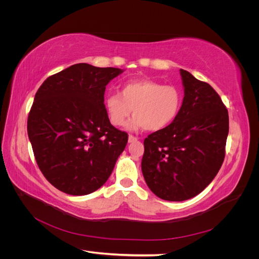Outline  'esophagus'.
I'll return each instance as SVG.
<instances>
[{"label": "esophagus", "instance_id": "1", "mask_svg": "<svg viewBox=\"0 0 259 259\" xmlns=\"http://www.w3.org/2000/svg\"><path fill=\"white\" fill-rule=\"evenodd\" d=\"M137 137H135V136H133V135H130L128 136V143H134V142H137Z\"/></svg>", "mask_w": 259, "mask_h": 259}]
</instances>
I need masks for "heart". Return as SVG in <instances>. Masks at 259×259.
I'll list each match as a JSON object with an SVG mask.
<instances>
[{"label":"heart","instance_id":"heart-1","mask_svg":"<svg viewBox=\"0 0 259 259\" xmlns=\"http://www.w3.org/2000/svg\"><path fill=\"white\" fill-rule=\"evenodd\" d=\"M183 94L174 85H163L151 80H134L122 85L120 93H111L105 98L109 121L122 126L132 113L134 119L128 128L156 132L165 128L178 115Z\"/></svg>","mask_w":259,"mask_h":259}]
</instances>
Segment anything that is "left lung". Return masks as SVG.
<instances>
[{
  "label": "left lung",
  "mask_w": 259,
  "mask_h": 259,
  "mask_svg": "<svg viewBox=\"0 0 259 259\" xmlns=\"http://www.w3.org/2000/svg\"><path fill=\"white\" fill-rule=\"evenodd\" d=\"M185 96L176 119L144 142L142 170L156 197L185 201L202 192L221 169L228 110L216 91L180 69Z\"/></svg>",
  "instance_id": "1"
}]
</instances>
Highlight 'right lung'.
<instances>
[{
  "mask_svg": "<svg viewBox=\"0 0 259 259\" xmlns=\"http://www.w3.org/2000/svg\"><path fill=\"white\" fill-rule=\"evenodd\" d=\"M117 68L76 64L49 76L28 116V136L38 168L58 190L85 195L111 175L127 144L105 109L107 84Z\"/></svg>",
  "mask_w": 259,
  "mask_h": 259,
  "instance_id": "right-lung-1",
  "label": "right lung"
}]
</instances>
